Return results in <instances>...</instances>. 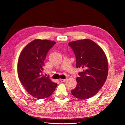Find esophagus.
<instances>
[{"label":"esophagus","mask_w":125,"mask_h":125,"mask_svg":"<svg viewBox=\"0 0 125 125\" xmlns=\"http://www.w3.org/2000/svg\"><path fill=\"white\" fill-rule=\"evenodd\" d=\"M66 81H67V79H61L60 80V81L61 82H64Z\"/></svg>","instance_id":"34e87169"}]
</instances>
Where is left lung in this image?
<instances>
[{
  "label": "left lung",
  "instance_id": "8db88e82",
  "mask_svg": "<svg viewBox=\"0 0 125 125\" xmlns=\"http://www.w3.org/2000/svg\"><path fill=\"white\" fill-rule=\"evenodd\" d=\"M74 51L76 68H81L76 78L77 85L72 94L80 100L88 99L94 96L103 86L108 72V61L100 46L90 40L69 42Z\"/></svg>",
  "mask_w": 125,
  "mask_h": 125
}]
</instances>
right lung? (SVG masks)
<instances>
[{"label": "right lung", "mask_w": 125, "mask_h": 125, "mask_svg": "<svg viewBox=\"0 0 125 125\" xmlns=\"http://www.w3.org/2000/svg\"><path fill=\"white\" fill-rule=\"evenodd\" d=\"M55 43L53 41L37 39L29 43L19 56V79L28 93L38 99L49 97L57 85L42 74L46 56Z\"/></svg>", "instance_id": "add662e5"}]
</instances>
